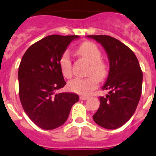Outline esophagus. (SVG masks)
I'll return each instance as SVG.
<instances>
[{
	"label": "esophagus",
	"mask_w": 156,
	"mask_h": 156,
	"mask_svg": "<svg viewBox=\"0 0 156 156\" xmlns=\"http://www.w3.org/2000/svg\"><path fill=\"white\" fill-rule=\"evenodd\" d=\"M79 98H80V100H87L88 97H87V96H80Z\"/></svg>",
	"instance_id": "34e87169"
}]
</instances>
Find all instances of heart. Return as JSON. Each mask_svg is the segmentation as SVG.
Masks as SVG:
<instances>
[{
    "mask_svg": "<svg viewBox=\"0 0 156 156\" xmlns=\"http://www.w3.org/2000/svg\"><path fill=\"white\" fill-rule=\"evenodd\" d=\"M77 53L90 63L87 71L88 78H75L68 84L69 90L82 95H88L97 88L98 81H103L108 75V67L101 60L102 52L99 48L91 41H85L77 49ZM59 66L66 78H71L72 63L68 52H64L59 58Z\"/></svg>",
    "mask_w": 156,
    "mask_h": 156,
    "instance_id": "b5f03b06",
    "label": "heart"
}]
</instances>
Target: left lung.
<instances>
[{
	"mask_svg": "<svg viewBox=\"0 0 156 156\" xmlns=\"http://www.w3.org/2000/svg\"><path fill=\"white\" fill-rule=\"evenodd\" d=\"M102 45L110 62L108 77L102 90H109L100 97V106L93 115L103 128L117 129L126 123L137 108L142 93L143 72L134 52L123 43L107 35H89Z\"/></svg>",
	"mask_w": 156,
	"mask_h": 156,
	"instance_id": "left-lung-1",
	"label": "left lung"
}]
</instances>
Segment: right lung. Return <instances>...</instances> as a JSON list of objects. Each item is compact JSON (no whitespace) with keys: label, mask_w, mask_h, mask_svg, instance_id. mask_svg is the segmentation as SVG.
<instances>
[{"label":"right lung","mask_w":156,"mask_h":156,"mask_svg":"<svg viewBox=\"0 0 156 156\" xmlns=\"http://www.w3.org/2000/svg\"><path fill=\"white\" fill-rule=\"evenodd\" d=\"M79 36L49 35L34 43L21 58L18 69L19 96L28 117L44 130L65 123L72 106L79 99L74 93L55 94L66 82L59 58Z\"/></svg>","instance_id":"right-lung-1"}]
</instances>
